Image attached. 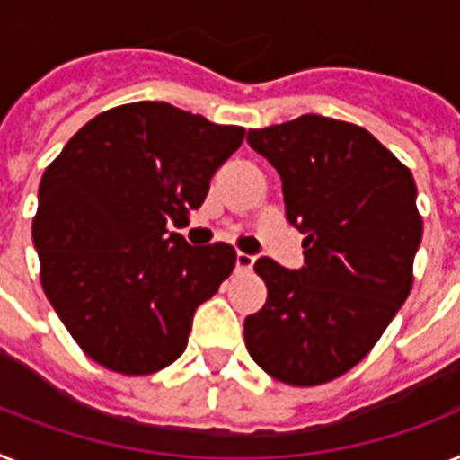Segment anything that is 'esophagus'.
<instances>
[{"instance_id":"34e87169","label":"esophagus","mask_w":460,"mask_h":460,"mask_svg":"<svg viewBox=\"0 0 460 460\" xmlns=\"http://www.w3.org/2000/svg\"><path fill=\"white\" fill-rule=\"evenodd\" d=\"M253 263H256V258L249 256V253H237V270H252Z\"/></svg>"}]
</instances>
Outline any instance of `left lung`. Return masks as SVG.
<instances>
[{"label": "left lung", "mask_w": 460, "mask_h": 460, "mask_svg": "<svg viewBox=\"0 0 460 460\" xmlns=\"http://www.w3.org/2000/svg\"><path fill=\"white\" fill-rule=\"evenodd\" d=\"M246 140L277 169L287 218L305 237L301 270L253 265L268 298L244 320L246 350L277 381L313 388L362 362L407 301L423 237L416 183L350 121L303 115Z\"/></svg>", "instance_id": "8db88e82"}]
</instances>
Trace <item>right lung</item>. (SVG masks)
<instances>
[{"instance_id": "1", "label": "right lung", "mask_w": 460, "mask_h": 460, "mask_svg": "<svg viewBox=\"0 0 460 460\" xmlns=\"http://www.w3.org/2000/svg\"><path fill=\"white\" fill-rule=\"evenodd\" d=\"M244 128L169 102L96 115L47 166L32 221L44 294L93 362L124 376L183 355L192 314L230 277L226 242L190 246L181 227Z\"/></svg>"}]
</instances>
